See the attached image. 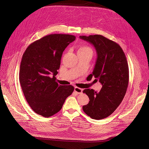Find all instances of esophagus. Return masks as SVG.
Masks as SVG:
<instances>
[{
    "label": "esophagus",
    "instance_id": "34e87169",
    "mask_svg": "<svg viewBox=\"0 0 149 149\" xmlns=\"http://www.w3.org/2000/svg\"><path fill=\"white\" fill-rule=\"evenodd\" d=\"M74 92L77 93V94H80V93H81L83 92V89L78 87H75Z\"/></svg>",
    "mask_w": 149,
    "mask_h": 149
}]
</instances>
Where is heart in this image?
I'll use <instances>...</instances> for the list:
<instances>
[{"instance_id": "heart-1", "label": "heart", "mask_w": 149, "mask_h": 149, "mask_svg": "<svg viewBox=\"0 0 149 149\" xmlns=\"http://www.w3.org/2000/svg\"><path fill=\"white\" fill-rule=\"evenodd\" d=\"M79 51H89L92 53V50L88 46H86V45H83L80 46V48H79Z\"/></svg>"}]
</instances>
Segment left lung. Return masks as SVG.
Listing matches in <instances>:
<instances>
[{"label": "left lung", "mask_w": 149, "mask_h": 149, "mask_svg": "<svg viewBox=\"0 0 149 149\" xmlns=\"http://www.w3.org/2000/svg\"><path fill=\"white\" fill-rule=\"evenodd\" d=\"M81 39L93 45L97 58L89 77H94L102 84L100 92L86 89L89 98L83 110L91 118L101 120L111 115L122 102L129 83L127 61L121 46L101 35L81 36Z\"/></svg>", "instance_id": "left-lung-1"}]
</instances>
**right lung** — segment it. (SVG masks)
<instances>
[{"label":"right lung","instance_id":"add662e5","mask_svg":"<svg viewBox=\"0 0 149 149\" xmlns=\"http://www.w3.org/2000/svg\"><path fill=\"white\" fill-rule=\"evenodd\" d=\"M75 40L73 35H48L29 45L23 54L19 81L26 101L36 113L44 117L57 113L73 92L72 86L58 85L56 75L63 52Z\"/></svg>","mask_w":149,"mask_h":149}]
</instances>
